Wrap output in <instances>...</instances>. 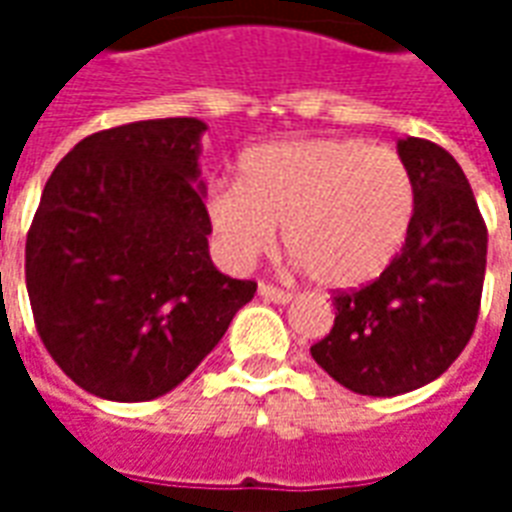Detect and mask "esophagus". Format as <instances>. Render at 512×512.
<instances>
[{
	"label": "esophagus",
	"mask_w": 512,
	"mask_h": 512,
	"mask_svg": "<svg viewBox=\"0 0 512 512\" xmlns=\"http://www.w3.org/2000/svg\"><path fill=\"white\" fill-rule=\"evenodd\" d=\"M257 296L266 301H274V304H290V301H293V293H288V290L282 288H274V285H266V282H260Z\"/></svg>",
	"instance_id": "34e87169"
}]
</instances>
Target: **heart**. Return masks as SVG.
Returning <instances> with one entry per match:
<instances>
[{
  "instance_id": "obj_1",
  "label": "heart",
  "mask_w": 512,
  "mask_h": 512,
  "mask_svg": "<svg viewBox=\"0 0 512 512\" xmlns=\"http://www.w3.org/2000/svg\"><path fill=\"white\" fill-rule=\"evenodd\" d=\"M238 183H216L205 216L224 263L249 266L277 241L329 290L384 274L406 246L417 213L408 164L356 136H304L246 150Z\"/></svg>"
}]
</instances>
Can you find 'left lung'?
<instances>
[{
    "label": "left lung",
    "instance_id": "obj_1",
    "mask_svg": "<svg viewBox=\"0 0 512 512\" xmlns=\"http://www.w3.org/2000/svg\"><path fill=\"white\" fill-rule=\"evenodd\" d=\"M417 186L406 246L384 274L334 299L332 332L312 359L356 395L395 397L458 359L477 323L488 233L461 164L428 139L397 142Z\"/></svg>",
    "mask_w": 512,
    "mask_h": 512
}]
</instances>
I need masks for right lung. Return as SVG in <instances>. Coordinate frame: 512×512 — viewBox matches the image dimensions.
Masks as SVG:
<instances>
[{"label":"right lung","mask_w":512,"mask_h":512,"mask_svg":"<svg viewBox=\"0 0 512 512\" xmlns=\"http://www.w3.org/2000/svg\"><path fill=\"white\" fill-rule=\"evenodd\" d=\"M197 117L87 136L51 172L27 235L38 334L84 392L145 403L219 345L257 285L213 266Z\"/></svg>","instance_id":"1"}]
</instances>
